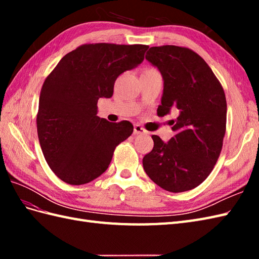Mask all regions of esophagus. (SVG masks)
<instances>
[{
	"label": "esophagus",
	"instance_id": "esophagus-1",
	"mask_svg": "<svg viewBox=\"0 0 259 259\" xmlns=\"http://www.w3.org/2000/svg\"><path fill=\"white\" fill-rule=\"evenodd\" d=\"M134 134L135 135H140V134H147L146 129L144 128V126H141L140 124L136 123L135 124V128H134Z\"/></svg>",
	"mask_w": 259,
	"mask_h": 259
}]
</instances>
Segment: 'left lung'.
I'll use <instances>...</instances> for the list:
<instances>
[{
	"mask_svg": "<svg viewBox=\"0 0 259 259\" xmlns=\"http://www.w3.org/2000/svg\"><path fill=\"white\" fill-rule=\"evenodd\" d=\"M146 59L160 71L163 93L157 114L176 111L175 136L164 142L153 135L152 150L142 159L149 178L171 192L191 190L206 180L221 155L227 103L223 85L199 54L177 46L152 47Z\"/></svg>",
	"mask_w": 259,
	"mask_h": 259,
	"instance_id": "1",
	"label": "left lung"
}]
</instances>
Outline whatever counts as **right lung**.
Instances as JSON below:
<instances>
[{
  "mask_svg": "<svg viewBox=\"0 0 259 259\" xmlns=\"http://www.w3.org/2000/svg\"><path fill=\"white\" fill-rule=\"evenodd\" d=\"M145 45L87 43L60 60L42 85L36 128L46 160L58 178L84 185L108 169L114 149L134 133L129 121L97 115L118 76L144 60Z\"/></svg>",
  "mask_w": 259,
  "mask_h": 259,
  "instance_id": "right-lung-1",
  "label": "right lung"
}]
</instances>
